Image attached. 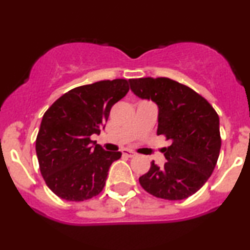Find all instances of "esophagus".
<instances>
[{
  "instance_id": "1",
  "label": "esophagus",
  "mask_w": 250,
  "mask_h": 250,
  "mask_svg": "<svg viewBox=\"0 0 250 250\" xmlns=\"http://www.w3.org/2000/svg\"><path fill=\"white\" fill-rule=\"evenodd\" d=\"M122 154L125 156H127V157H134L135 156V152L131 151V150H129V149L122 150Z\"/></svg>"
}]
</instances>
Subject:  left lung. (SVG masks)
Returning <instances> with one entry per match:
<instances>
[{"label": "left lung", "mask_w": 250, "mask_h": 250, "mask_svg": "<svg viewBox=\"0 0 250 250\" xmlns=\"http://www.w3.org/2000/svg\"><path fill=\"white\" fill-rule=\"evenodd\" d=\"M141 99L158 106L157 135L171 141L163 148L167 163L140 177L148 193L167 200H182L194 194L214 170L221 148L219 116L214 108L190 87L169 78L129 79Z\"/></svg>", "instance_id": "1"}]
</instances>
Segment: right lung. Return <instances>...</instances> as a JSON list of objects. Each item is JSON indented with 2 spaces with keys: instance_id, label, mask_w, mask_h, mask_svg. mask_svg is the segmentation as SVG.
<instances>
[{
  "instance_id": "add662e5",
  "label": "right lung",
  "mask_w": 250,
  "mask_h": 250,
  "mask_svg": "<svg viewBox=\"0 0 250 250\" xmlns=\"http://www.w3.org/2000/svg\"><path fill=\"white\" fill-rule=\"evenodd\" d=\"M129 91L128 80H102L62 94L42 119L36 152L41 173L53 193L68 201L98 195L108 170L121 157L91 140L104 128L112 107Z\"/></svg>"
}]
</instances>
